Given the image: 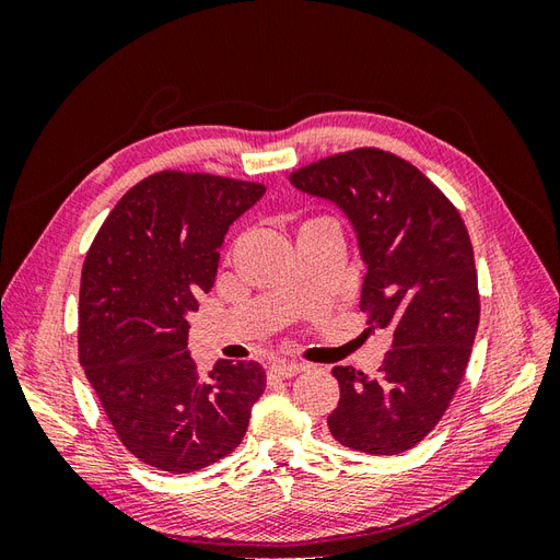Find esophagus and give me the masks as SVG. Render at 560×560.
<instances>
[{
	"mask_svg": "<svg viewBox=\"0 0 560 560\" xmlns=\"http://www.w3.org/2000/svg\"><path fill=\"white\" fill-rule=\"evenodd\" d=\"M303 369H306V364H301V362H276L273 366H270L268 374L273 378H292V376L301 374Z\"/></svg>",
	"mask_w": 560,
	"mask_h": 560,
	"instance_id": "1",
	"label": "esophagus"
}]
</instances>
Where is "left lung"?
<instances>
[{"label":"left lung","instance_id":"1","mask_svg":"<svg viewBox=\"0 0 560 560\" xmlns=\"http://www.w3.org/2000/svg\"><path fill=\"white\" fill-rule=\"evenodd\" d=\"M290 179L348 214L366 264V331L393 334L378 378L331 369L341 401L327 418L329 432L371 455L409 451L446 413L477 336L481 299L469 231L446 194L393 151L350 149Z\"/></svg>","mask_w":560,"mask_h":560}]
</instances>
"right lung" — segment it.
Instances as JSON below:
<instances>
[{
    "label": "right lung",
    "instance_id": "add662e5",
    "mask_svg": "<svg viewBox=\"0 0 560 560\" xmlns=\"http://www.w3.org/2000/svg\"><path fill=\"white\" fill-rule=\"evenodd\" d=\"M259 182L161 171L116 202L81 270L79 362L121 444L149 467L186 474L243 442L264 395L257 362L200 376L186 315L214 284L229 226Z\"/></svg>",
    "mask_w": 560,
    "mask_h": 560
}]
</instances>
